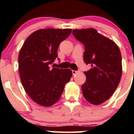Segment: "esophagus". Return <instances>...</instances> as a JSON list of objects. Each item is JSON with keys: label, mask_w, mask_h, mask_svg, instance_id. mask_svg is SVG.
Segmentation results:
<instances>
[{"label": "esophagus", "mask_w": 134, "mask_h": 134, "mask_svg": "<svg viewBox=\"0 0 134 134\" xmlns=\"http://www.w3.org/2000/svg\"><path fill=\"white\" fill-rule=\"evenodd\" d=\"M72 72L73 75H75L76 74H77V73L79 72V71H77V70H72Z\"/></svg>", "instance_id": "34e87169"}]
</instances>
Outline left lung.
<instances>
[{
  "mask_svg": "<svg viewBox=\"0 0 134 134\" xmlns=\"http://www.w3.org/2000/svg\"><path fill=\"white\" fill-rule=\"evenodd\" d=\"M72 34L85 46L84 61L91 66L85 72L86 80L82 85L84 97L90 103L100 105L111 97L120 82V50L112 40L93 28L74 29Z\"/></svg>",
  "mask_w": 134,
  "mask_h": 134,
  "instance_id": "1",
  "label": "left lung"
}]
</instances>
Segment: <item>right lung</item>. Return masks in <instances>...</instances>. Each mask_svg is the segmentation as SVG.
<instances>
[{
  "mask_svg": "<svg viewBox=\"0 0 134 134\" xmlns=\"http://www.w3.org/2000/svg\"><path fill=\"white\" fill-rule=\"evenodd\" d=\"M71 32V29H40L27 37L20 50L21 83L29 97L41 106L55 103L72 77L70 69L50 68L58 58L59 45Z\"/></svg>",
  "mask_w": 134,
  "mask_h": 134,
  "instance_id": "add662e5",
  "label": "right lung"
}]
</instances>
